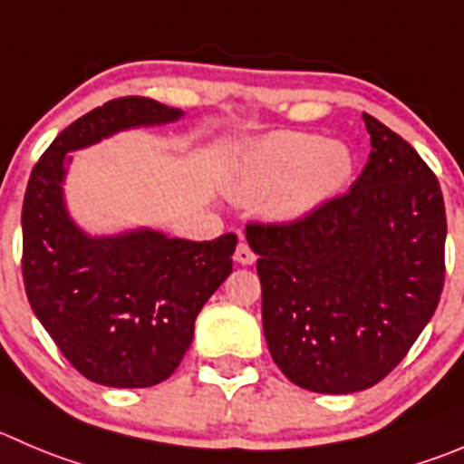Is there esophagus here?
<instances>
[{"label":"esophagus","instance_id":"esophagus-1","mask_svg":"<svg viewBox=\"0 0 464 464\" xmlns=\"http://www.w3.org/2000/svg\"><path fill=\"white\" fill-rule=\"evenodd\" d=\"M235 259L239 264H244V266H250V264H253L255 259H257V255H255L253 250H250V246L246 244V241H241V244L237 246V250H235Z\"/></svg>","mask_w":464,"mask_h":464}]
</instances>
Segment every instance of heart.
<instances>
[{"mask_svg": "<svg viewBox=\"0 0 464 464\" xmlns=\"http://www.w3.org/2000/svg\"><path fill=\"white\" fill-rule=\"evenodd\" d=\"M353 169L355 159L342 140H321L310 131H277L248 150L237 175V196L268 193V214L303 218L337 196Z\"/></svg>", "mask_w": 464, "mask_h": 464, "instance_id": "1", "label": "heart"}]
</instances>
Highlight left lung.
I'll use <instances>...</instances> for the list:
<instances>
[{
    "label": "left lung",
    "instance_id": "obj_1",
    "mask_svg": "<svg viewBox=\"0 0 464 464\" xmlns=\"http://www.w3.org/2000/svg\"><path fill=\"white\" fill-rule=\"evenodd\" d=\"M362 118L372 154L351 191L303 218L246 225L273 362L321 394L381 382L435 314L447 273L438 178L408 140Z\"/></svg>",
    "mask_w": 464,
    "mask_h": 464
}]
</instances>
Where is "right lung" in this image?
I'll return each instance as SVG.
<instances>
[{
	"mask_svg": "<svg viewBox=\"0 0 464 464\" xmlns=\"http://www.w3.org/2000/svg\"><path fill=\"white\" fill-rule=\"evenodd\" d=\"M179 116L182 111L150 97L111 100L65 127L26 184V298L65 360L100 385L152 387L173 376L191 346L198 312L232 273L237 235L198 244L139 229L91 239L65 214V154L127 127Z\"/></svg>",
	"mask_w": 464,
	"mask_h": 464,
	"instance_id": "right-lung-1",
	"label": "right lung"
}]
</instances>
